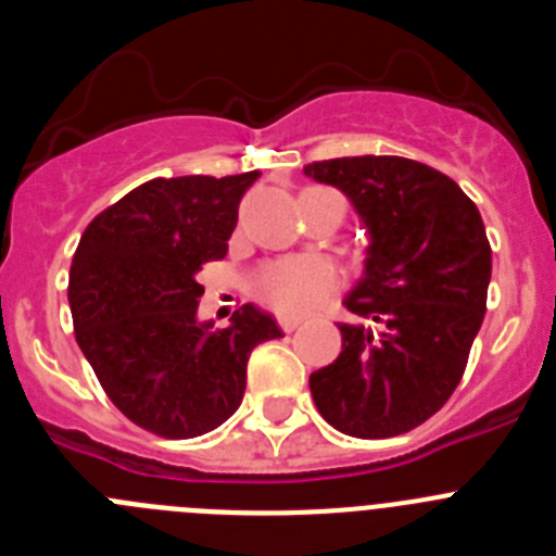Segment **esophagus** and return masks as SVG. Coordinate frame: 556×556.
<instances>
[{
  "instance_id": "1",
  "label": "esophagus",
  "mask_w": 556,
  "mask_h": 556,
  "mask_svg": "<svg viewBox=\"0 0 556 556\" xmlns=\"http://www.w3.org/2000/svg\"><path fill=\"white\" fill-rule=\"evenodd\" d=\"M298 326H301V320H294V317H281V328L287 333H292Z\"/></svg>"
}]
</instances>
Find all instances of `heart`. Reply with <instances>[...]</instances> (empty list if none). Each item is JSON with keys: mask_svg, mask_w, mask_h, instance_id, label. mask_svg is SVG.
<instances>
[{"mask_svg": "<svg viewBox=\"0 0 556 556\" xmlns=\"http://www.w3.org/2000/svg\"><path fill=\"white\" fill-rule=\"evenodd\" d=\"M337 283V273L323 258H294L269 267L258 278V294L275 312L301 317L323 306Z\"/></svg>", "mask_w": 556, "mask_h": 556, "instance_id": "heart-1", "label": "heart"}]
</instances>
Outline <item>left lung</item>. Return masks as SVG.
I'll use <instances>...</instances> for the list:
<instances>
[{
  "label": "left lung",
  "mask_w": 556,
  "mask_h": 556,
  "mask_svg": "<svg viewBox=\"0 0 556 556\" xmlns=\"http://www.w3.org/2000/svg\"><path fill=\"white\" fill-rule=\"evenodd\" d=\"M351 200L367 230L365 273L339 323L342 351L308 376L342 434L395 437L443 409L479 333L493 273L473 200L443 172L397 155H353L303 169Z\"/></svg>",
  "instance_id": "obj_1"
}]
</instances>
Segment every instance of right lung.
<instances>
[{
  "instance_id": "1",
  "label": "right lung",
  "mask_w": 556,
  "mask_h": 556,
  "mask_svg": "<svg viewBox=\"0 0 556 556\" xmlns=\"http://www.w3.org/2000/svg\"><path fill=\"white\" fill-rule=\"evenodd\" d=\"M255 178L147 180L80 236L68 273L77 345L113 406L152 434L189 440L223 426L242 404L253 348L283 337L253 303L225 328L198 317V273L225 258Z\"/></svg>"
}]
</instances>
